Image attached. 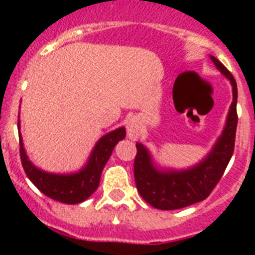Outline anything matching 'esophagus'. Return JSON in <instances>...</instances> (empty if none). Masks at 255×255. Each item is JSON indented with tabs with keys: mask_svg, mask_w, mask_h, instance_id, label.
<instances>
[{
	"mask_svg": "<svg viewBox=\"0 0 255 255\" xmlns=\"http://www.w3.org/2000/svg\"><path fill=\"white\" fill-rule=\"evenodd\" d=\"M126 130H128V136L131 140H136L140 136V123L136 117H131L126 121Z\"/></svg>",
	"mask_w": 255,
	"mask_h": 255,
	"instance_id": "34e87169",
	"label": "esophagus"
}]
</instances>
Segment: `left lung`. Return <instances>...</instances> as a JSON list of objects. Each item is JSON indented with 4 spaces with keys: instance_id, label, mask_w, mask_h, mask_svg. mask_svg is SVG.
Instances as JSON below:
<instances>
[{
    "instance_id": "left-lung-1",
    "label": "left lung",
    "mask_w": 255,
    "mask_h": 255,
    "mask_svg": "<svg viewBox=\"0 0 255 255\" xmlns=\"http://www.w3.org/2000/svg\"><path fill=\"white\" fill-rule=\"evenodd\" d=\"M222 75L226 76L233 87V103L230 106L226 124L222 134L208 154L197 164L184 170L162 168L154 163L147 147L136 143L134 162V176L136 189L147 203L162 211H171L191 206L204 200L224 175L235 145L236 102L238 88L234 76L215 56H209Z\"/></svg>"
}]
</instances>
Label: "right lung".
Here are the masks:
<instances>
[{
    "label": "right lung",
    "mask_w": 255,
    "mask_h": 255,
    "mask_svg": "<svg viewBox=\"0 0 255 255\" xmlns=\"http://www.w3.org/2000/svg\"><path fill=\"white\" fill-rule=\"evenodd\" d=\"M20 129V120L17 121ZM20 136V157L26 176L44 195L65 204H78L91 197L100 185L101 175L115 145L126 136L124 126L107 132L97 141L87 163L76 172L53 173L40 170L29 159Z\"/></svg>",
    "instance_id": "add662e5"
}]
</instances>
